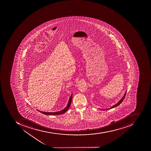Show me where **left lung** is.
<instances>
[{"label": "left lung", "instance_id": "8db88e82", "mask_svg": "<svg viewBox=\"0 0 151 151\" xmlns=\"http://www.w3.org/2000/svg\"><path fill=\"white\" fill-rule=\"evenodd\" d=\"M127 93V91H126L125 93L124 94V96L122 97V99H121V100H120V101H119V102H118V103H117V104H115L114 105H113V106H112V107L108 109H111L114 108V107H116V106H118V105H120V104H121V103H122V101H123V100L124 99V98H125V97L126 94Z\"/></svg>", "mask_w": 151, "mask_h": 151}]
</instances>
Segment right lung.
I'll list each match as a JSON object with an SVG mask.
<instances>
[{
    "label": "right lung",
    "instance_id": "obj_1",
    "mask_svg": "<svg viewBox=\"0 0 151 151\" xmlns=\"http://www.w3.org/2000/svg\"><path fill=\"white\" fill-rule=\"evenodd\" d=\"M73 94L70 97L69 99L68 103V105L66 106L65 108L61 111H58V112H43V111H39L37 110V111H39L40 113L46 115H59V114H64L67 110L69 108L70 106L71 105V103H72V96H73Z\"/></svg>",
    "mask_w": 151,
    "mask_h": 151
}]
</instances>
